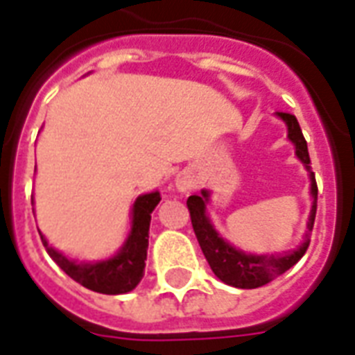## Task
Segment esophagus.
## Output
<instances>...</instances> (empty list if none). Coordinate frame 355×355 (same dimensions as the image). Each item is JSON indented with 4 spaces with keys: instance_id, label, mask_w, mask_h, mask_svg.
<instances>
[{
    "instance_id": "34e87169",
    "label": "esophagus",
    "mask_w": 355,
    "mask_h": 355,
    "mask_svg": "<svg viewBox=\"0 0 355 355\" xmlns=\"http://www.w3.org/2000/svg\"><path fill=\"white\" fill-rule=\"evenodd\" d=\"M193 184H196V180H193V177L189 173H180L177 177V189L182 191V193H186V191L193 188Z\"/></svg>"
}]
</instances>
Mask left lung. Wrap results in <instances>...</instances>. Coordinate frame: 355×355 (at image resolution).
Masks as SVG:
<instances>
[{
  "instance_id": "left-lung-1",
  "label": "left lung",
  "mask_w": 355,
  "mask_h": 355,
  "mask_svg": "<svg viewBox=\"0 0 355 355\" xmlns=\"http://www.w3.org/2000/svg\"><path fill=\"white\" fill-rule=\"evenodd\" d=\"M283 121L288 126V137L291 141L296 145L297 158L302 159L307 167V171L311 173V193L315 197L313 201V208H311L309 223H307V232H305L304 243L292 253H285V255L274 257V255H248L243 251L234 250L232 245L218 236V232L214 231V227L210 225L205 208H207L208 193L202 191V196H191L188 197V210L189 218H191V225L196 231L197 242L201 245L202 253L207 257L208 264L212 268V272L220 277L223 283L236 288H259V286L266 285L270 281H274L275 277H279L281 274H285L288 268L296 264L302 257L305 255V251L311 243V231L315 225L316 216V197H318V186H316L315 173L311 169V158L309 150H307V141H305L302 128L297 119L292 113L277 112Z\"/></svg>"
}]
</instances>
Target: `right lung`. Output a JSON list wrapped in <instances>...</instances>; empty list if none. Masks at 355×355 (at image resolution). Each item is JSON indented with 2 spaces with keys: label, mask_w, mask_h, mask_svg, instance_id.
I'll return each mask as SVG.
<instances>
[{
  "label": "right lung",
  "mask_w": 355,
  "mask_h": 355,
  "mask_svg": "<svg viewBox=\"0 0 355 355\" xmlns=\"http://www.w3.org/2000/svg\"><path fill=\"white\" fill-rule=\"evenodd\" d=\"M159 199L162 197L158 191L137 197L134 205L132 232L121 253L110 261L76 264L55 250L48 248V242L42 238V234H40V240L44 243V248H48V255L58 262V266L76 283L100 294H124V292L134 291L143 277L145 261H147L150 212L158 205Z\"/></svg>",
  "instance_id": "1"
}]
</instances>
